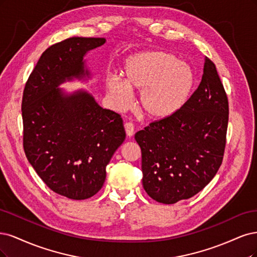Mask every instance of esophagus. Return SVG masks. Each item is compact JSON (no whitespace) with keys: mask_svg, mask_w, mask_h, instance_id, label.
<instances>
[{"mask_svg":"<svg viewBox=\"0 0 257 257\" xmlns=\"http://www.w3.org/2000/svg\"><path fill=\"white\" fill-rule=\"evenodd\" d=\"M125 130H126L127 137L131 138L132 136H134V134H135V126H134V123H132V122H126V123H125Z\"/></svg>","mask_w":257,"mask_h":257,"instance_id":"obj_1","label":"esophagus"}]
</instances>
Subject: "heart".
<instances>
[{"instance_id":"1","label":"heart","mask_w":257,"mask_h":257,"mask_svg":"<svg viewBox=\"0 0 257 257\" xmlns=\"http://www.w3.org/2000/svg\"><path fill=\"white\" fill-rule=\"evenodd\" d=\"M123 81L116 76L105 80L114 107L126 110L131 103V90L140 92L141 110L155 120L176 114L189 100L194 87L190 66L168 52L145 51L132 54L123 64Z\"/></svg>"}]
</instances>
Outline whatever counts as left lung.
<instances>
[{
    "instance_id": "8db88e82",
    "label": "left lung",
    "mask_w": 257,
    "mask_h": 257,
    "mask_svg": "<svg viewBox=\"0 0 257 257\" xmlns=\"http://www.w3.org/2000/svg\"><path fill=\"white\" fill-rule=\"evenodd\" d=\"M227 122V96L216 65L205 57L202 81L187 103L135 136L146 193L159 203L175 204L203 190L222 163Z\"/></svg>"
}]
</instances>
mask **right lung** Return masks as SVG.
<instances>
[{
	"instance_id": "add662e5",
	"label": "right lung",
	"mask_w": 257,
	"mask_h": 257,
	"mask_svg": "<svg viewBox=\"0 0 257 257\" xmlns=\"http://www.w3.org/2000/svg\"><path fill=\"white\" fill-rule=\"evenodd\" d=\"M105 38L70 37L41 54L24 87L23 147L38 176L55 193L85 200L100 190L105 168L126 139L118 113L103 109L81 88L60 85L92 72L84 56Z\"/></svg>"
}]
</instances>
